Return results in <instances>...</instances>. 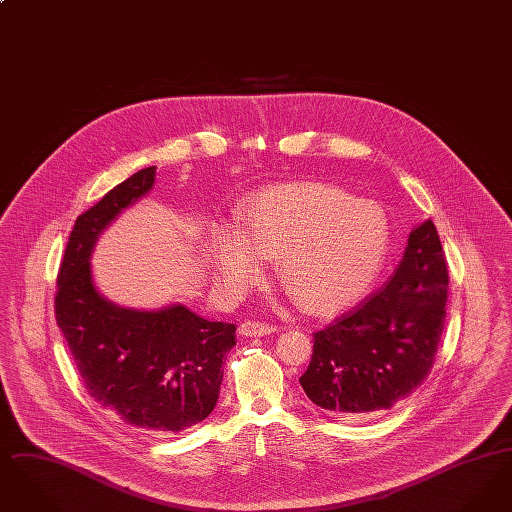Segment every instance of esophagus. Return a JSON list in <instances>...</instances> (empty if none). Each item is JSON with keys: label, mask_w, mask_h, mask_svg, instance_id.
I'll use <instances>...</instances> for the list:
<instances>
[{"label": "esophagus", "mask_w": 512, "mask_h": 512, "mask_svg": "<svg viewBox=\"0 0 512 512\" xmlns=\"http://www.w3.org/2000/svg\"><path fill=\"white\" fill-rule=\"evenodd\" d=\"M276 330H278L276 324L261 322V320H245L240 324V334L245 338H261V336L274 334Z\"/></svg>", "instance_id": "34e87169"}]
</instances>
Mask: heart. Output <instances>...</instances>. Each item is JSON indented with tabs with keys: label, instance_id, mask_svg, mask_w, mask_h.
I'll list each match as a JSON object with an SVG mask.
<instances>
[{
	"label": "heart",
	"instance_id": "obj_1",
	"mask_svg": "<svg viewBox=\"0 0 512 512\" xmlns=\"http://www.w3.org/2000/svg\"><path fill=\"white\" fill-rule=\"evenodd\" d=\"M238 234L222 232L209 247L220 282L244 293L276 259V276L317 315L351 305L384 265L390 230L384 211L324 182H290L247 197Z\"/></svg>",
	"mask_w": 512,
	"mask_h": 512
}]
</instances>
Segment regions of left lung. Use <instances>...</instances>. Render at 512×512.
I'll return each instance as SVG.
<instances>
[{"mask_svg":"<svg viewBox=\"0 0 512 512\" xmlns=\"http://www.w3.org/2000/svg\"><path fill=\"white\" fill-rule=\"evenodd\" d=\"M447 263L432 220L414 226L386 286L315 334L307 397L330 416L366 418L409 397L434 365L447 305Z\"/></svg>","mask_w":512,"mask_h":512,"instance_id":"left-lung-1","label":"left lung"}]
</instances>
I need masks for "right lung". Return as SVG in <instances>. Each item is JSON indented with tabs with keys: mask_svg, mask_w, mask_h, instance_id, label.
<instances>
[{
	"mask_svg": "<svg viewBox=\"0 0 512 512\" xmlns=\"http://www.w3.org/2000/svg\"><path fill=\"white\" fill-rule=\"evenodd\" d=\"M157 167L132 174L74 222L57 276L55 317L88 393L126 426L153 436L188 430L213 413L236 326L182 303L132 309L99 292V236L151 192Z\"/></svg>",
	"mask_w": 512,
	"mask_h": 512,
	"instance_id": "1",
	"label": "right lung"
}]
</instances>
